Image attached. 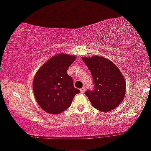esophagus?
<instances>
[{"instance_id":"esophagus-1","label":"esophagus","mask_w":151,"mask_h":151,"mask_svg":"<svg viewBox=\"0 0 151 151\" xmlns=\"http://www.w3.org/2000/svg\"><path fill=\"white\" fill-rule=\"evenodd\" d=\"M85 91H86V88H85V86H84V87H82L81 89H80V92H81L82 93H84Z\"/></svg>"}]
</instances>
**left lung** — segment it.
I'll use <instances>...</instances> for the list:
<instances>
[{"mask_svg": "<svg viewBox=\"0 0 151 151\" xmlns=\"http://www.w3.org/2000/svg\"><path fill=\"white\" fill-rule=\"evenodd\" d=\"M82 60L90 70L95 84L93 90L85 92L92 106L103 112L116 108L126 93V82L121 71L111 60L99 55L83 57Z\"/></svg>", "mask_w": 151, "mask_h": 151, "instance_id": "8db88e82", "label": "left lung"}]
</instances>
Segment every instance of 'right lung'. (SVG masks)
<instances>
[{"label": "right lung", "instance_id": "right-lung-1", "mask_svg": "<svg viewBox=\"0 0 151 151\" xmlns=\"http://www.w3.org/2000/svg\"><path fill=\"white\" fill-rule=\"evenodd\" d=\"M76 56L60 53L47 60L36 72L33 90L36 102L46 112L59 114L71 106L76 94L80 92L73 86L67 69Z\"/></svg>", "mask_w": 151, "mask_h": 151}]
</instances>
